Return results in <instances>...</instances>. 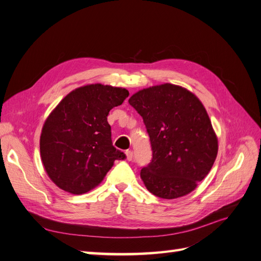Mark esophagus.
I'll return each mask as SVG.
<instances>
[{
    "label": "esophagus",
    "instance_id": "esophagus-1",
    "mask_svg": "<svg viewBox=\"0 0 261 261\" xmlns=\"http://www.w3.org/2000/svg\"><path fill=\"white\" fill-rule=\"evenodd\" d=\"M125 153H126V158H127L128 161H132L134 159V153L132 150H126Z\"/></svg>",
    "mask_w": 261,
    "mask_h": 261
}]
</instances>
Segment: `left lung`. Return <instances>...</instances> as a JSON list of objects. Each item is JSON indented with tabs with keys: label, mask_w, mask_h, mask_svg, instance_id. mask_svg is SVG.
<instances>
[{
	"label": "left lung",
	"mask_w": 261,
	"mask_h": 261,
	"mask_svg": "<svg viewBox=\"0 0 261 261\" xmlns=\"http://www.w3.org/2000/svg\"><path fill=\"white\" fill-rule=\"evenodd\" d=\"M128 103L143 117L151 144V161L140 171L148 191L163 199L193 192L218 153L217 136L199 99L164 84L136 92Z\"/></svg>",
	"instance_id": "obj_1"
}]
</instances>
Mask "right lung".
Returning a JSON list of instances; mask_svg holds the SVG:
<instances>
[{
	"label": "right lung",
	"mask_w": 261,
	"mask_h": 261,
	"mask_svg": "<svg viewBox=\"0 0 261 261\" xmlns=\"http://www.w3.org/2000/svg\"><path fill=\"white\" fill-rule=\"evenodd\" d=\"M124 88L88 85L68 93L46 118L40 153L49 177L81 195L99 185L115 160L126 155L112 144L108 114L128 97Z\"/></svg>",
	"instance_id": "add662e5"
}]
</instances>
